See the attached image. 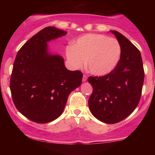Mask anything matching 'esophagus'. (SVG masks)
<instances>
[{"label": "esophagus", "mask_w": 155, "mask_h": 155, "mask_svg": "<svg viewBox=\"0 0 155 155\" xmlns=\"http://www.w3.org/2000/svg\"><path fill=\"white\" fill-rule=\"evenodd\" d=\"M87 78L86 75H83V78H82V82H86L87 81Z\"/></svg>", "instance_id": "esophagus-1"}]
</instances>
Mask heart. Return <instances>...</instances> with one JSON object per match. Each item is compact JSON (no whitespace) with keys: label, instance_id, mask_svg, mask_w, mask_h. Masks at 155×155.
<instances>
[{"label":"heart","instance_id":"b5f03b06","mask_svg":"<svg viewBox=\"0 0 155 155\" xmlns=\"http://www.w3.org/2000/svg\"><path fill=\"white\" fill-rule=\"evenodd\" d=\"M121 48L113 38L99 34H87L76 40L73 46L65 48L70 65L79 68L87 61L88 71L96 76L107 75L119 62Z\"/></svg>","mask_w":155,"mask_h":155}]
</instances>
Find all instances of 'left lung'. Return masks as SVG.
Listing matches in <instances>:
<instances>
[{"mask_svg":"<svg viewBox=\"0 0 155 155\" xmlns=\"http://www.w3.org/2000/svg\"><path fill=\"white\" fill-rule=\"evenodd\" d=\"M110 31L121 48L119 62L107 75L88 78L93 88L88 104L95 118L113 124L128 117L138 105L145 73L140 51L120 32Z\"/></svg>","mask_w":155,"mask_h":155,"instance_id":"left-lung-1","label":"left lung"}]
</instances>
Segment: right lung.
<instances>
[{
	"mask_svg": "<svg viewBox=\"0 0 155 155\" xmlns=\"http://www.w3.org/2000/svg\"><path fill=\"white\" fill-rule=\"evenodd\" d=\"M66 34L55 27L41 29L21 47L15 60L10 84L14 104L38 124L58 118L69 94L81 84V72L68 70L63 57L48 50V41Z\"/></svg>",
	"mask_w": 155,
	"mask_h": 155,
	"instance_id": "obj_1",
	"label": "right lung"
}]
</instances>
